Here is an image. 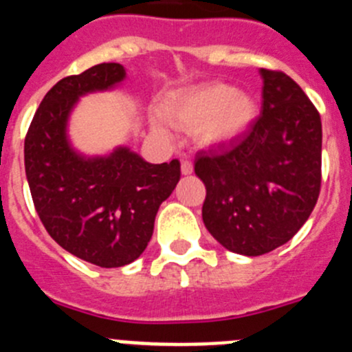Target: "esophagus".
<instances>
[{"label": "esophagus", "instance_id": "obj_1", "mask_svg": "<svg viewBox=\"0 0 352 352\" xmlns=\"http://www.w3.org/2000/svg\"><path fill=\"white\" fill-rule=\"evenodd\" d=\"M180 173L182 175H191L193 173V163L189 159H182L180 161Z\"/></svg>", "mask_w": 352, "mask_h": 352}]
</instances>
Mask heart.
<instances>
[{
  "label": "heart",
  "mask_w": 352,
  "mask_h": 352,
  "mask_svg": "<svg viewBox=\"0 0 352 352\" xmlns=\"http://www.w3.org/2000/svg\"><path fill=\"white\" fill-rule=\"evenodd\" d=\"M161 117L180 131H193L204 148H221L241 142L258 118V102L252 94L227 83H206L179 90L161 104ZM152 129L168 138L157 120Z\"/></svg>",
  "instance_id": "1"
}]
</instances>
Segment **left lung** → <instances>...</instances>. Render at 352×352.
<instances>
[{"instance_id":"obj_1","label":"left lung","mask_w":352,"mask_h":352,"mask_svg":"<svg viewBox=\"0 0 352 352\" xmlns=\"http://www.w3.org/2000/svg\"><path fill=\"white\" fill-rule=\"evenodd\" d=\"M258 74L262 115L252 131L225 151L195 159V173L207 188L204 225L223 248L246 256L292 239L320 191L319 113L287 74Z\"/></svg>"}]
</instances>
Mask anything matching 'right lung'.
<instances>
[{"instance_id":"add662e5","label":"right lung","mask_w":352,"mask_h":352,"mask_svg":"<svg viewBox=\"0 0 352 352\" xmlns=\"http://www.w3.org/2000/svg\"><path fill=\"white\" fill-rule=\"evenodd\" d=\"M120 63H99L45 94L24 140V168L47 234L99 267H122L145 252L159 206L175 189L180 164H152L127 145L88 155L69 136L70 115L88 94L125 81Z\"/></svg>"}]
</instances>
